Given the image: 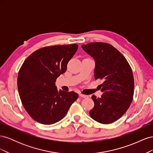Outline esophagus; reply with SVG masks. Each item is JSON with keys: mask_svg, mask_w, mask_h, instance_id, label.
Instances as JSON below:
<instances>
[{"mask_svg": "<svg viewBox=\"0 0 153 153\" xmlns=\"http://www.w3.org/2000/svg\"><path fill=\"white\" fill-rule=\"evenodd\" d=\"M80 98H88V96L87 95H85V94H79Z\"/></svg>", "mask_w": 153, "mask_h": 153, "instance_id": "esophagus-1", "label": "esophagus"}]
</instances>
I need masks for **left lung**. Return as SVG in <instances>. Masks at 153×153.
Segmentation results:
<instances>
[{"label":"left lung","instance_id":"8db88e82","mask_svg":"<svg viewBox=\"0 0 153 153\" xmlns=\"http://www.w3.org/2000/svg\"><path fill=\"white\" fill-rule=\"evenodd\" d=\"M96 61L95 80L103 94L101 98L92 95L94 106L89 112L91 118L102 124L116 121L126 113L133 101L134 78L131 68L123 54L106 43L95 42L82 45Z\"/></svg>","mask_w":153,"mask_h":153}]
</instances>
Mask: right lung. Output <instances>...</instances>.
Listing matches in <instances>:
<instances>
[{
	"instance_id": "1",
	"label": "right lung",
	"mask_w": 153,
	"mask_h": 153,
	"mask_svg": "<svg viewBox=\"0 0 153 153\" xmlns=\"http://www.w3.org/2000/svg\"><path fill=\"white\" fill-rule=\"evenodd\" d=\"M76 44L49 46L36 50L22 65L17 85L24 108L36 121L52 124L64 118L75 101L76 92L60 91L55 82L67 69Z\"/></svg>"
}]
</instances>
